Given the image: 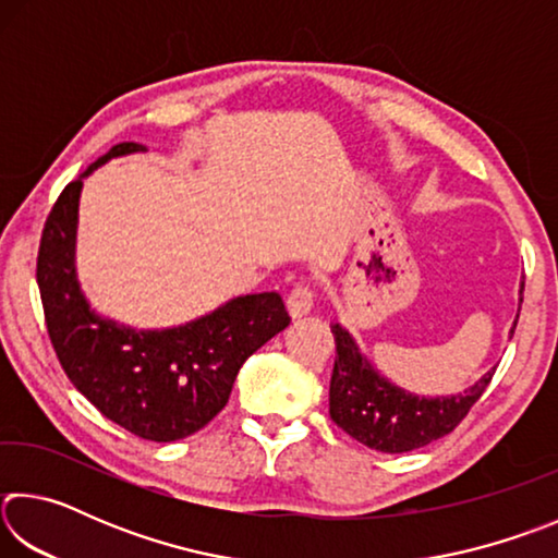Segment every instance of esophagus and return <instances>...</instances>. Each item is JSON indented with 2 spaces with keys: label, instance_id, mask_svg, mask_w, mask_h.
Masks as SVG:
<instances>
[{
  "label": "esophagus",
  "instance_id": "1",
  "mask_svg": "<svg viewBox=\"0 0 558 558\" xmlns=\"http://www.w3.org/2000/svg\"><path fill=\"white\" fill-rule=\"evenodd\" d=\"M315 305V292L310 286H305V282H300V286H295L290 290L288 295V313L290 317H302L307 315L310 310H313Z\"/></svg>",
  "mask_w": 558,
  "mask_h": 558
}]
</instances>
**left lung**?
Listing matches in <instances>:
<instances>
[{
	"label": "left lung",
	"mask_w": 558,
	"mask_h": 558,
	"mask_svg": "<svg viewBox=\"0 0 558 558\" xmlns=\"http://www.w3.org/2000/svg\"><path fill=\"white\" fill-rule=\"evenodd\" d=\"M332 335L337 356L329 381V415L339 428L372 450L409 452L448 436L483 396L495 374V369H489L462 393L436 399L415 396L376 372L342 325L335 323ZM509 335H514V329Z\"/></svg>",
	"instance_id": "1"
}]
</instances>
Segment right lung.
<instances>
[{"label": "right lung", "instance_id": "obj_1", "mask_svg": "<svg viewBox=\"0 0 558 558\" xmlns=\"http://www.w3.org/2000/svg\"><path fill=\"white\" fill-rule=\"evenodd\" d=\"M145 153L120 143L63 189L46 219L36 282L56 356L96 409L135 436L172 442L219 413L245 359L290 325L278 292L241 295L192 323L132 329L98 315L75 278L83 179L108 159Z\"/></svg>", "mask_w": 558, "mask_h": 558}]
</instances>
